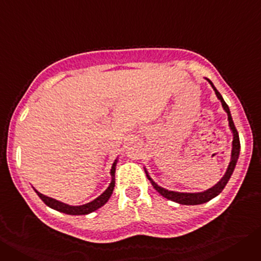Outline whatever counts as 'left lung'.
<instances>
[{"label":"left lung","mask_w":261,"mask_h":261,"mask_svg":"<svg viewBox=\"0 0 261 261\" xmlns=\"http://www.w3.org/2000/svg\"><path fill=\"white\" fill-rule=\"evenodd\" d=\"M209 81V80H208ZM209 84L212 85V87H213V90L216 91V95L217 98L220 99L221 103H222V107L223 110L226 111V114H227V119H229V125H230V129L232 130V150H231V159H230V163H229V167H227V170H226L225 175H223V177L221 179L218 183L216 184V186H213L212 188H209V190L204 191V192H197V193H184V192H174V191H168V190H165V188H162V187H159L158 184L154 183L153 179H151L150 176H149V174L146 172V176L147 179L151 181V184H153V187L155 188V191H158L161 195L163 196V197H166V199L171 200V201H175V202H179V204H183V205H199V204H204V202L209 201V200H212L213 197H216L217 195H220L221 192H222V190L225 188V186L227 184V181H229L230 176L232 175V171H234L235 168V165H237V161H238L239 158V151H241V142H239V135H238V130H237V128H235L234 125V121H232V117H231V114H230V110H229V106L226 105V102L223 100L222 95H221L220 93H218V90L214 87V85L212 84L211 81H209Z\"/></svg>","instance_id":"obj_1"}]
</instances>
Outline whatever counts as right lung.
I'll list each match as a JSON object with an SVG mask.
<instances>
[{"mask_svg": "<svg viewBox=\"0 0 261 261\" xmlns=\"http://www.w3.org/2000/svg\"><path fill=\"white\" fill-rule=\"evenodd\" d=\"M116 162L117 161H115V163L112 165V168H111V176H112V180H111V183H110V186H108L107 190H106L102 195L99 196V197H96L95 200H93L91 202H87V204H85V205H80V206H71V205L64 204V202L57 201V200L52 199V197L44 196L43 193L38 192L36 190H35V192L38 193L39 197H40V199L44 201L45 205H48L49 208L55 209V211L62 212V213H65V214H71V216H82V214H89V213H91V212L99 209L100 206H103V205L108 201V199L111 197V195H112V191H114V187H115V170H116Z\"/></svg>", "mask_w": 261, "mask_h": 261, "instance_id": "add662e5", "label": "right lung"}]
</instances>
